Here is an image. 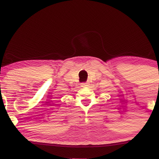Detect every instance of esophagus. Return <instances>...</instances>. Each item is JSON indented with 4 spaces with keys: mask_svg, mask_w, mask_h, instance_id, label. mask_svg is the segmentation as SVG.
I'll return each instance as SVG.
<instances>
[{
    "mask_svg": "<svg viewBox=\"0 0 159 159\" xmlns=\"http://www.w3.org/2000/svg\"><path fill=\"white\" fill-rule=\"evenodd\" d=\"M87 83H83V84H81V87H87Z\"/></svg>",
    "mask_w": 159,
    "mask_h": 159,
    "instance_id": "obj_1",
    "label": "esophagus"
}]
</instances>
